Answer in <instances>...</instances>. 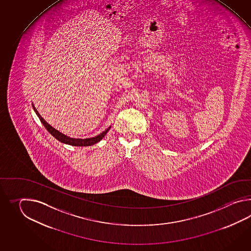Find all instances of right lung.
Instances as JSON below:
<instances>
[{
    "label": "right lung",
    "mask_w": 251,
    "mask_h": 251,
    "mask_svg": "<svg viewBox=\"0 0 251 251\" xmlns=\"http://www.w3.org/2000/svg\"><path fill=\"white\" fill-rule=\"evenodd\" d=\"M33 108H34V110H35L36 113H37V115H38V118L40 119L41 123L44 125V126L47 128V130H48V132L51 133L54 138L57 139V140L60 141L61 143L70 144V145H73V146H90V145H93V144H97V143H99V142H100V140H101V139L106 135V133H107V132H108V130L110 129V127H108L107 130H106V131H104L103 133H100V134H99V135H97L95 137H91V138H70L68 136L64 135V133H60V132L57 131L56 129H54V128L52 127V126H51L48 122H46V121L44 120V118L39 115V113L38 112V110L35 108L34 105H33Z\"/></svg>",
    "instance_id": "1"
}]
</instances>
